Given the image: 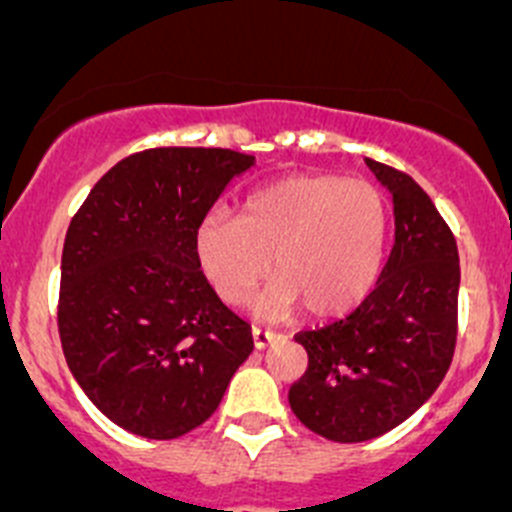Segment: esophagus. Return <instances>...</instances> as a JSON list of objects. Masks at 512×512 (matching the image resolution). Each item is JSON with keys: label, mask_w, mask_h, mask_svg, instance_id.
<instances>
[{"label": "esophagus", "mask_w": 512, "mask_h": 512, "mask_svg": "<svg viewBox=\"0 0 512 512\" xmlns=\"http://www.w3.org/2000/svg\"><path fill=\"white\" fill-rule=\"evenodd\" d=\"M275 339H278V334H273V331H265V329H252V342H255V347L257 349H265V347H270V344L275 342Z\"/></svg>", "instance_id": "obj_1"}]
</instances>
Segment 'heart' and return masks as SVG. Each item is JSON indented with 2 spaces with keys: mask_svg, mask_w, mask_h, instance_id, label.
I'll list each match as a JSON object with an SVG mask.
<instances>
[{
  "mask_svg": "<svg viewBox=\"0 0 512 512\" xmlns=\"http://www.w3.org/2000/svg\"><path fill=\"white\" fill-rule=\"evenodd\" d=\"M385 239L388 204L380 188L313 173L252 191L239 219L224 211L206 214L193 250L204 278L229 306L245 303L273 270L278 280L257 311L273 316L298 303L303 316L329 319L370 293Z\"/></svg>",
  "mask_w": 512,
  "mask_h": 512,
  "instance_id": "1",
  "label": "heart"
}]
</instances>
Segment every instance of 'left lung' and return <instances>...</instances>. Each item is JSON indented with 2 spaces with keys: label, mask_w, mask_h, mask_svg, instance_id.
Instances as JSON below:
<instances>
[{
  "label": "left lung",
  "mask_w": 512,
  "mask_h": 512,
  "mask_svg": "<svg viewBox=\"0 0 512 512\" xmlns=\"http://www.w3.org/2000/svg\"><path fill=\"white\" fill-rule=\"evenodd\" d=\"M365 163L393 196V250L347 319L296 334L308 370L288 393L303 426L342 444L377 439L413 416L457 347V239L408 173Z\"/></svg>",
  "instance_id": "8db88e82"
}]
</instances>
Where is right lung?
<instances>
[{
	"label": "right lung",
	"mask_w": 512,
	"mask_h": 512,
	"mask_svg": "<svg viewBox=\"0 0 512 512\" xmlns=\"http://www.w3.org/2000/svg\"><path fill=\"white\" fill-rule=\"evenodd\" d=\"M255 158L153 147L119 160L71 219L58 331L66 362L109 421L178 439L219 408L252 331L201 273L193 234Z\"/></svg>",
	"instance_id": "obj_1"
}]
</instances>
